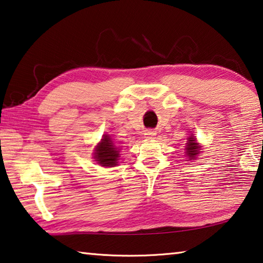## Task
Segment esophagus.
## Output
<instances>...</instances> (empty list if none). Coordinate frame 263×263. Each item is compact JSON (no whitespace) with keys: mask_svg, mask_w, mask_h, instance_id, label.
<instances>
[{"mask_svg":"<svg viewBox=\"0 0 263 263\" xmlns=\"http://www.w3.org/2000/svg\"><path fill=\"white\" fill-rule=\"evenodd\" d=\"M156 136V133L154 130H145L144 132V137L145 139H154V137Z\"/></svg>","mask_w":263,"mask_h":263,"instance_id":"1","label":"esophagus"}]
</instances>
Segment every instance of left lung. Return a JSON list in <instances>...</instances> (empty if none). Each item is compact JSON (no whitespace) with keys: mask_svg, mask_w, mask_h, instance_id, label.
Returning <instances> with one entry per match:
<instances>
[{"mask_svg":"<svg viewBox=\"0 0 263 263\" xmlns=\"http://www.w3.org/2000/svg\"><path fill=\"white\" fill-rule=\"evenodd\" d=\"M200 149H201V146L196 142L195 136L191 135L190 137H188L187 143H186V149H185V151H186L185 154H186V156L188 157V160L197 158L196 156L201 153Z\"/></svg>","mask_w":263,"mask_h":263,"instance_id":"obj_1","label":"left lung"}]
</instances>
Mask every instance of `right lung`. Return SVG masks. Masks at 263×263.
<instances>
[{
	"label": "right lung",
	"instance_id": "right-lung-1",
	"mask_svg": "<svg viewBox=\"0 0 263 263\" xmlns=\"http://www.w3.org/2000/svg\"><path fill=\"white\" fill-rule=\"evenodd\" d=\"M93 158L101 166L113 167L118 165L120 149L115 146L109 135H104L103 139L95 148Z\"/></svg>",
	"mask_w": 263,
	"mask_h": 263
}]
</instances>
